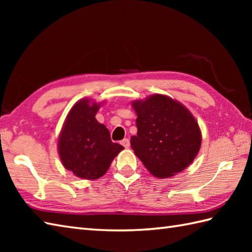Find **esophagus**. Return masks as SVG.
I'll list each match as a JSON object with an SVG mask.
<instances>
[{"instance_id":"1","label":"esophagus","mask_w":252,"mask_h":252,"mask_svg":"<svg viewBox=\"0 0 252 252\" xmlns=\"http://www.w3.org/2000/svg\"><path fill=\"white\" fill-rule=\"evenodd\" d=\"M121 145L125 148H129L130 147V141L127 138H125V140L121 141Z\"/></svg>"}]
</instances>
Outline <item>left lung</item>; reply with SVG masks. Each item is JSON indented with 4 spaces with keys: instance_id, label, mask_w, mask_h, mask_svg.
<instances>
[{
    "instance_id": "obj_1",
    "label": "left lung",
    "mask_w": 252,
    "mask_h": 252,
    "mask_svg": "<svg viewBox=\"0 0 252 252\" xmlns=\"http://www.w3.org/2000/svg\"><path fill=\"white\" fill-rule=\"evenodd\" d=\"M132 106L137 134L131 137V147L149 172L165 179L189 167L201 145V132L191 112L161 94L134 100Z\"/></svg>"
}]
</instances>
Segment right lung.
Instances as JSON below:
<instances>
[{
	"instance_id": "obj_1",
	"label": "right lung",
	"mask_w": 252,
	"mask_h": 252,
	"mask_svg": "<svg viewBox=\"0 0 252 252\" xmlns=\"http://www.w3.org/2000/svg\"><path fill=\"white\" fill-rule=\"evenodd\" d=\"M100 104L83 98L69 111L58 138V154L67 170L83 180L103 176L123 146L112 143L108 129L96 120Z\"/></svg>"
}]
</instances>
